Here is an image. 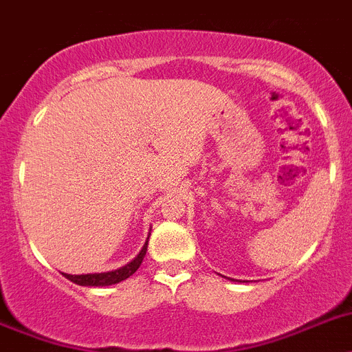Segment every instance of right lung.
<instances>
[{
  "label": "right lung",
  "instance_id": "1",
  "mask_svg": "<svg viewBox=\"0 0 352 352\" xmlns=\"http://www.w3.org/2000/svg\"><path fill=\"white\" fill-rule=\"evenodd\" d=\"M147 242L148 239L145 240L144 247H142V251L138 252L128 265L124 267L117 268V270L112 272H103V274H85V275H69V274H63L68 280L72 283L78 284V286H112V284L121 283V280H126L128 277H131L135 272L140 268L142 261L145 258V252H147Z\"/></svg>",
  "mask_w": 352,
  "mask_h": 352
}]
</instances>
